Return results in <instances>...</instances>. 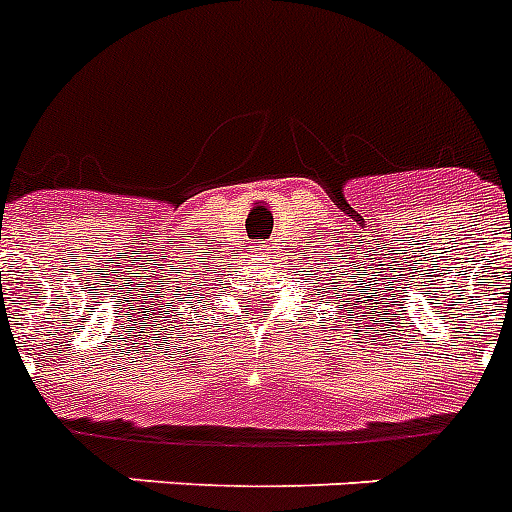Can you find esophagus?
I'll return each mask as SVG.
<instances>
[{
  "instance_id": "34e87169",
  "label": "esophagus",
  "mask_w": 512,
  "mask_h": 512,
  "mask_svg": "<svg viewBox=\"0 0 512 512\" xmlns=\"http://www.w3.org/2000/svg\"><path fill=\"white\" fill-rule=\"evenodd\" d=\"M274 248L266 246V243H259V246H253V253H259V256H272Z\"/></svg>"
}]
</instances>
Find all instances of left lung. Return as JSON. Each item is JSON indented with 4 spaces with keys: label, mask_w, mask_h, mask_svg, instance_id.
I'll list each match as a JSON object with an SVG mask.
<instances>
[{
    "label": "left lung",
    "mask_w": 512,
    "mask_h": 512,
    "mask_svg": "<svg viewBox=\"0 0 512 512\" xmlns=\"http://www.w3.org/2000/svg\"><path fill=\"white\" fill-rule=\"evenodd\" d=\"M355 308H357V305H355ZM370 313H373V308H370Z\"/></svg>",
    "instance_id": "left-lung-1"
}]
</instances>
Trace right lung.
<instances>
[{"instance_id":"add662e5","label":"right lung","mask_w":512,"mask_h":512,"mask_svg":"<svg viewBox=\"0 0 512 512\" xmlns=\"http://www.w3.org/2000/svg\"><path fill=\"white\" fill-rule=\"evenodd\" d=\"M196 282H199V279H196ZM178 316H181V313H178Z\"/></svg>"}]
</instances>
